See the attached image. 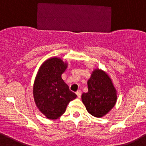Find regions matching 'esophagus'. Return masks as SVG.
<instances>
[{
    "instance_id": "1",
    "label": "esophagus",
    "mask_w": 146,
    "mask_h": 146,
    "mask_svg": "<svg viewBox=\"0 0 146 146\" xmlns=\"http://www.w3.org/2000/svg\"><path fill=\"white\" fill-rule=\"evenodd\" d=\"M76 94H77V97L80 98L81 95H82V92H81V91H77V92H76Z\"/></svg>"
}]
</instances>
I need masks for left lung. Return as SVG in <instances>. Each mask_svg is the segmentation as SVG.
Masks as SVG:
<instances>
[{"mask_svg":"<svg viewBox=\"0 0 146 146\" xmlns=\"http://www.w3.org/2000/svg\"><path fill=\"white\" fill-rule=\"evenodd\" d=\"M82 101L93 116L101 118L109 113L117 101V91L106 72L96 69L88 81V92L82 94Z\"/></svg>","mask_w":146,"mask_h":146,"instance_id":"8db88e82","label":"left lung"}]
</instances>
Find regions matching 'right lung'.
<instances>
[{
	"mask_svg": "<svg viewBox=\"0 0 146 146\" xmlns=\"http://www.w3.org/2000/svg\"><path fill=\"white\" fill-rule=\"evenodd\" d=\"M68 64L59 58H51L40 66L33 84V98L39 111L49 119H57L77 95L61 78Z\"/></svg>",
	"mask_w": 146,
	"mask_h": 146,
	"instance_id": "add662e5",
	"label": "right lung"
}]
</instances>
